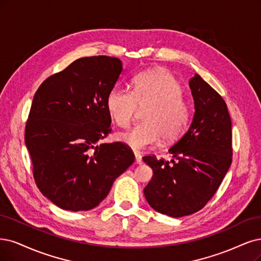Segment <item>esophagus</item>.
Segmentation results:
<instances>
[{"label": "esophagus", "instance_id": "obj_1", "mask_svg": "<svg viewBox=\"0 0 261 261\" xmlns=\"http://www.w3.org/2000/svg\"><path fill=\"white\" fill-rule=\"evenodd\" d=\"M135 162H136V164H142V159L138 152H135Z\"/></svg>", "mask_w": 261, "mask_h": 261}]
</instances>
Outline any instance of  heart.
<instances>
[{"instance_id": "heart-1", "label": "heart", "mask_w": 261, "mask_h": 261, "mask_svg": "<svg viewBox=\"0 0 261 261\" xmlns=\"http://www.w3.org/2000/svg\"><path fill=\"white\" fill-rule=\"evenodd\" d=\"M133 84V92L115 85L107 96V111L120 127H128L139 110H145L143 123L119 134L118 138L134 150L154 146L161 138L165 142L180 138L190 120V109L174 75L164 69H154L135 76Z\"/></svg>"}]
</instances>
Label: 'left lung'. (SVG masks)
<instances>
[{
  "label": "left lung",
  "mask_w": 261,
  "mask_h": 261,
  "mask_svg": "<svg viewBox=\"0 0 261 261\" xmlns=\"http://www.w3.org/2000/svg\"><path fill=\"white\" fill-rule=\"evenodd\" d=\"M194 100L190 127L168 150L176 159L143 156L153 176L143 189L154 211L170 217L199 212L222 182L232 162V128L222 97L195 74L189 81Z\"/></svg>",
  "instance_id": "left-lung-1"
}]
</instances>
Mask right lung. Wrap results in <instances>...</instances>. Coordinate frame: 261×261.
I'll return each instance as SVG.
<instances>
[{"label": "right lung", "instance_id": "right-lung-1", "mask_svg": "<svg viewBox=\"0 0 261 261\" xmlns=\"http://www.w3.org/2000/svg\"><path fill=\"white\" fill-rule=\"evenodd\" d=\"M122 71L119 58H80L45 80L33 97L24 132L33 177L62 210L96 207L134 163L126 145L100 143L111 130L107 96Z\"/></svg>", "mask_w": 261, "mask_h": 261}]
</instances>
